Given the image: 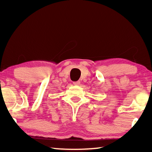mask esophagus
<instances>
[{
  "label": "esophagus",
  "mask_w": 152,
  "mask_h": 152,
  "mask_svg": "<svg viewBox=\"0 0 152 152\" xmlns=\"http://www.w3.org/2000/svg\"><path fill=\"white\" fill-rule=\"evenodd\" d=\"M73 84H74V85H76V86H78V85H80V81L74 82Z\"/></svg>",
  "instance_id": "obj_1"
}]
</instances>
